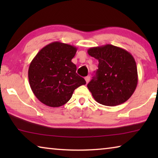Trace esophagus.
Masks as SVG:
<instances>
[{
  "label": "esophagus",
  "instance_id": "esophagus-1",
  "mask_svg": "<svg viewBox=\"0 0 158 158\" xmlns=\"http://www.w3.org/2000/svg\"><path fill=\"white\" fill-rule=\"evenodd\" d=\"M85 81H86V83L88 84V83H89V81H90V77H89V76L85 77Z\"/></svg>",
  "mask_w": 158,
  "mask_h": 158
}]
</instances>
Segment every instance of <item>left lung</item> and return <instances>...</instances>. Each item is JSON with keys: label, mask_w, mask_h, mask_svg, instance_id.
<instances>
[{"label": "left lung", "mask_w": 158, "mask_h": 158, "mask_svg": "<svg viewBox=\"0 0 158 158\" xmlns=\"http://www.w3.org/2000/svg\"><path fill=\"white\" fill-rule=\"evenodd\" d=\"M88 53L99 62L95 75L87 85L95 101L111 106L126 102L138 82L137 64L132 54L111 44L91 47Z\"/></svg>", "instance_id": "8db88e82"}]
</instances>
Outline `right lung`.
Instances as JSON below:
<instances>
[{
	"label": "right lung",
	"instance_id": "1",
	"mask_svg": "<svg viewBox=\"0 0 158 158\" xmlns=\"http://www.w3.org/2000/svg\"><path fill=\"white\" fill-rule=\"evenodd\" d=\"M77 49L70 44L53 42L42 48L29 65L28 80L35 97L51 107L63 106L74 90L85 84L72 62Z\"/></svg>",
	"mask_w": 158,
	"mask_h": 158
}]
</instances>
